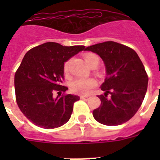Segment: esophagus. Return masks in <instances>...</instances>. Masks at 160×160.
Listing matches in <instances>:
<instances>
[{"instance_id": "obj_1", "label": "esophagus", "mask_w": 160, "mask_h": 160, "mask_svg": "<svg viewBox=\"0 0 160 160\" xmlns=\"http://www.w3.org/2000/svg\"><path fill=\"white\" fill-rule=\"evenodd\" d=\"M89 98H90V96H88V95H80L81 100H88Z\"/></svg>"}]
</instances>
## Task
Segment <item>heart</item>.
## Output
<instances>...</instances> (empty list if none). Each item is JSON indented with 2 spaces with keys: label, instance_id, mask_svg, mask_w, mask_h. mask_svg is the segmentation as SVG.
<instances>
[{
  "label": "heart",
  "instance_id": "b5f03b06",
  "mask_svg": "<svg viewBox=\"0 0 160 160\" xmlns=\"http://www.w3.org/2000/svg\"><path fill=\"white\" fill-rule=\"evenodd\" d=\"M84 59H85V62L87 63L90 66L95 65V64L98 65L99 60H100L98 55L94 53H85L84 55ZM69 65H70L69 60L66 61L65 63V65H64V71L66 74L69 72ZM97 80L94 79V78L79 77L73 80L71 85H70V88H71V90L74 93L82 94V95H88L92 91L94 88L97 86Z\"/></svg>",
  "mask_w": 160,
  "mask_h": 160
}]
</instances>
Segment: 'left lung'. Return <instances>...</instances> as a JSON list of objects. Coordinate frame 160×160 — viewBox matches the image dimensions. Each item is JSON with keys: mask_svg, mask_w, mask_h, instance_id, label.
Here are the masks:
<instances>
[{"mask_svg": "<svg viewBox=\"0 0 160 160\" xmlns=\"http://www.w3.org/2000/svg\"><path fill=\"white\" fill-rule=\"evenodd\" d=\"M102 58L107 76L101 85L105 95H98L101 104L93 116L105 125H119L136 114L144 99L149 77L135 51L114 41L88 46Z\"/></svg>", "mask_w": 160, "mask_h": 160, "instance_id": "1", "label": "left lung"}]
</instances>
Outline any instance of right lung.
Masks as SVG:
<instances>
[{
  "mask_svg": "<svg viewBox=\"0 0 160 160\" xmlns=\"http://www.w3.org/2000/svg\"><path fill=\"white\" fill-rule=\"evenodd\" d=\"M84 46H63L46 42L25 55L15 74V91L18 107L34 124L43 129H55L70 119L77 95L65 94L62 85L64 63L84 51ZM56 92L58 97H53ZM64 92L62 95L61 92Z\"/></svg>",
  "mask_w": 160,
  "mask_h": 160,
  "instance_id": "obj_1",
  "label": "right lung"
}]
</instances>
